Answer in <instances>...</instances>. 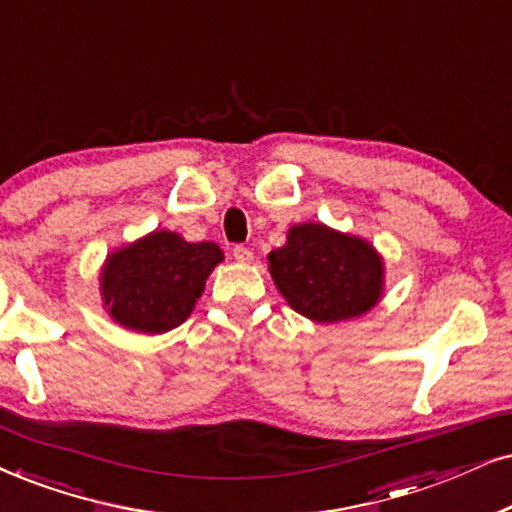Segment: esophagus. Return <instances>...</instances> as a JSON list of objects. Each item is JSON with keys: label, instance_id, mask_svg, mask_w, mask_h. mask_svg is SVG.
<instances>
[{"label": "esophagus", "instance_id": "obj_1", "mask_svg": "<svg viewBox=\"0 0 512 512\" xmlns=\"http://www.w3.org/2000/svg\"><path fill=\"white\" fill-rule=\"evenodd\" d=\"M252 257H255V255H252V250L245 248V245H236V248H234V260H236V262L250 264Z\"/></svg>", "mask_w": 512, "mask_h": 512}]
</instances>
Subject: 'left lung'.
Returning a JSON list of instances; mask_svg holds the SVG:
<instances>
[{"instance_id":"8db88e82","label":"left lung","mask_w":512,"mask_h":512,"mask_svg":"<svg viewBox=\"0 0 512 512\" xmlns=\"http://www.w3.org/2000/svg\"><path fill=\"white\" fill-rule=\"evenodd\" d=\"M269 271L290 307L319 323L354 319L383 297V257L326 224H295L286 245L269 252Z\"/></svg>"}]
</instances>
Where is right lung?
Here are the masks:
<instances>
[{
    "instance_id": "1",
    "label": "right lung",
    "mask_w": 512,
    "mask_h": 512,
    "mask_svg": "<svg viewBox=\"0 0 512 512\" xmlns=\"http://www.w3.org/2000/svg\"><path fill=\"white\" fill-rule=\"evenodd\" d=\"M222 260L217 243H189L174 231H153L106 257L103 307L129 331L167 333L189 319Z\"/></svg>"
}]
</instances>
